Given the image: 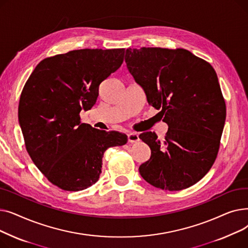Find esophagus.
<instances>
[{"label":"esophagus","mask_w":248,"mask_h":248,"mask_svg":"<svg viewBox=\"0 0 248 248\" xmlns=\"http://www.w3.org/2000/svg\"><path fill=\"white\" fill-rule=\"evenodd\" d=\"M127 139L129 142H137L140 140V137L137 133H129L127 135Z\"/></svg>","instance_id":"1"}]
</instances>
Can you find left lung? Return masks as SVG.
I'll return each mask as SVG.
<instances>
[{"label":"left lung","mask_w":248,"mask_h":248,"mask_svg":"<svg viewBox=\"0 0 248 248\" xmlns=\"http://www.w3.org/2000/svg\"><path fill=\"white\" fill-rule=\"evenodd\" d=\"M127 70L160 109L169 126L164 140L146 132L151 158L139 168L155 188L179 191L196 184L210 170L226 117L225 101L211 65L185 49L128 48Z\"/></svg>","instance_id":"left-lung-1"}]
</instances>
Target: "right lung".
Segmentation results:
<instances>
[{"mask_svg": "<svg viewBox=\"0 0 248 248\" xmlns=\"http://www.w3.org/2000/svg\"><path fill=\"white\" fill-rule=\"evenodd\" d=\"M124 49H80L42 60L26 82L19 124L26 149L41 173L65 191L97 182L103 154L127 136L81 124L94 106L99 84L121 67Z\"/></svg>", "mask_w": 248, "mask_h": 248, "instance_id": "obj_1", "label": "right lung"}]
</instances>
